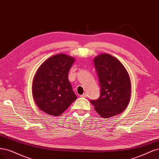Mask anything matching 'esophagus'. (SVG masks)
<instances>
[{"instance_id":"34e87169","label":"esophagus","mask_w":159,"mask_h":159,"mask_svg":"<svg viewBox=\"0 0 159 159\" xmlns=\"http://www.w3.org/2000/svg\"><path fill=\"white\" fill-rule=\"evenodd\" d=\"M80 97H83V98H86V96H87V94H86V93H84L83 94L80 95Z\"/></svg>"}]
</instances>
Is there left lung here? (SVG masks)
<instances>
[{"mask_svg":"<svg viewBox=\"0 0 159 159\" xmlns=\"http://www.w3.org/2000/svg\"><path fill=\"white\" fill-rule=\"evenodd\" d=\"M98 73L100 96L90 103L101 117L109 118L124 111L131 98V80L127 70L120 61L107 53L94 59Z\"/></svg>","mask_w":159,"mask_h":159,"instance_id":"obj_1","label":"left lung"}]
</instances>
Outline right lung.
<instances>
[{
    "label": "right lung",
    "instance_id": "1",
    "mask_svg": "<svg viewBox=\"0 0 159 159\" xmlns=\"http://www.w3.org/2000/svg\"><path fill=\"white\" fill-rule=\"evenodd\" d=\"M75 59L63 53L48 59L35 73L32 94L39 108L49 115L58 116L76 99L68 79Z\"/></svg>",
    "mask_w": 159,
    "mask_h": 159
}]
</instances>
